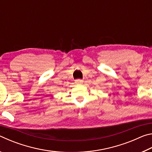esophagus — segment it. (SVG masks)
Returning <instances> with one entry per match:
<instances>
[{
	"label": "esophagus",
	"mask_w": 152,
	"mask_h": 152,
	"mask_svg": "<svg viewBox=\"0 0 152 152\" xmlns=\"http://www.w3.org/2000/svg\"><path fill=\"white\" fill-rule=\"evenodd\" d=\"M83 80H81V79H77V80H75V82L76 83H77V84H82V83H83Z\"/></svg>",
	"instance_id": "esophagus-1"
}]
</instances>
